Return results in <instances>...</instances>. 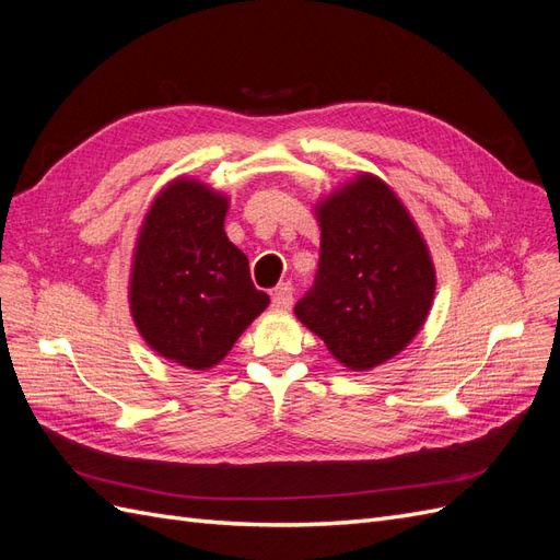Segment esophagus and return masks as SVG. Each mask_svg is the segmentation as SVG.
Masks as SVG:
<instances>
[{
  "label": "esophagus",
  "instance_id": "1",
  "mask_svg": "<svg viewBox=\"0 0 560 560\" xmlns=\"http://www.w3.org/2000/svg\"><path fill=\"white\" fill-rule=\"evenodd\" d=\"M292 303H294V296H292V284L290 282L278 284L273 294H270V306H273L276 311H290Z\"/></svg>",
  "mask_w": 560,
  "mask_h": 560
}]
</instances>
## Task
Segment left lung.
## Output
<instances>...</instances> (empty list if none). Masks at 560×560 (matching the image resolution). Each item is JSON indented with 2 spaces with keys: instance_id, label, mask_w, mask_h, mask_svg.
Here are the masks:
<instances>
[{
  "instance_id": "left-lung-1",
  "label": "left lung",
  "mask_w": 560,
  "mask_h": 560,
  "mask_svg": "<svg viewBox=\"0 0 560 560\" xmlns=\"http://www.w3.org/2000/svg\"><path fill=\"white\" fill-rule=\"evenodd\" d=\"M319 264L294 313L352 371L411 341L434 296V266L409 212L378 177L362 175L317 208Z\"/></svg>"
}]
</instances>
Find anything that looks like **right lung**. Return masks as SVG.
Masks as SVG:
<instances>
[{"mask_svg": "<svg viewBox=\"0 0 560 560\" xmlns=\"http://www.w3.org/2000/svg\"><path fill=\"white\" fill-rule=\"evenodd\" d=\"M229 202L177 179L151 206L130 278V311L144 341L167 360L210 369L268 306L245 254L224 233Z\"/></svg>", "mask_w": 560, "mask_h": 560, "instance_id": "1", "label": "right lung"}]
</instances>
